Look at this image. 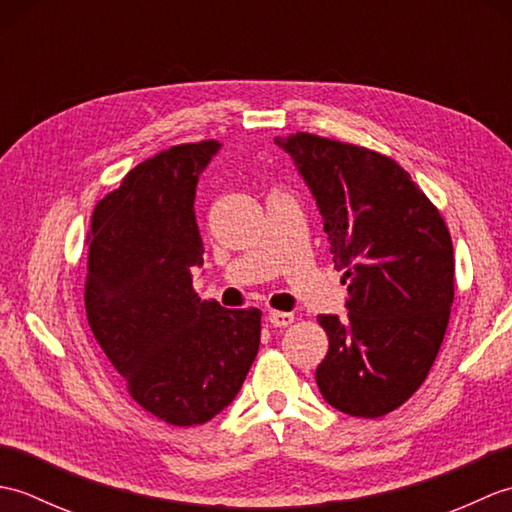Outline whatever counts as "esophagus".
I'll use <instances>...</instances> for the list:
<instances>
[{
	"instance_id": "1",
	"label": "esophagus",
	"mask_w": 512,
	"mask_h": 512,
	"mask_svg": "<svg viewBox=\"0 0 512 512\" xmlns=\"http://www.w3.org/2000/svg\"><path fill=\"white\" fill-rule=\"evenodd\" d=\"M292 321H295V314L292 312H277V310L268 312V323L275 325V328H288Z\"/></svg>"
}]
</instances>
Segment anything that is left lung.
I'll return each instance as SVG.
<instances>
[{"mask_svg": "<svg viewBox=\"0 0 512 512\" xmlns=\"http://www.w3.org/2000/svg\"><path fill=\"white\" fill-rule=\"evenodd\" d=\"M275 145L317 202L350 295L345 317H319L330 350L314 378L334 409L380 418L424 383L447 332L455 273L449 228L387 156L303 132Z\"/></svg>", "mask_w": 512, "mask_h": 512, "instance_id": "1", "label": "left lung"}]
</instances>
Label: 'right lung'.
Here are the masks:
<instances>
[{"mask_svg":"<svg viewBox=\"0 0 512 512\" xmlns=\"http://www.w3.org/2000/svg\"><path fill=\"white\" fill-rule=\"evenodd\" d=\"M222 145H178L140 162L92 215L85 310L140 407L176 427L204 424L242 389L262 312L200 301L195 187Z\"/></svg>","mask_w":512,"mask_h":512,"instance_id":"add662e5","label":"right lung"}]
</instances>
